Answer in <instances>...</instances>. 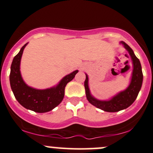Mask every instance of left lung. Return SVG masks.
Returning <instances> with one entry per match:
<instances>
[{"instance_id":"left-lung-1","label":"left lung","mask_w":153,"mask_h":153,"mask_svg":"<svg viewBox=\"0 0 153 153\" xmlns=\"http://www.w3.org/2000/svg\"><path fill=\"white\" fill-rule=\"evenodd\" d=\"M121 44H122L124 48L128 51L133 64V72L131 82L127 88L126 90L121 91L120 93H119L118 94L116 95L108 101H100L91 96L88 88V77L87 75H85L86 78L84 82L85 94H86L88 101L94 106L107 112L119 111L125 109L129 106H131L137 97L139 92L141 89L142 84H143V74L140 60L135 56L133 50L127 44L122 41L121 42Z\"/></svg>"}]
</instances>
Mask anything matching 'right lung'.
<instances>
[{"mask_svg": "<svg viewBox=\"0 0 153 153\" xmlns=\"http://www.w3.org/2000/svg\"><path fill=\"white\" fill-rule=\"evenodd\" d=\"M22 47L13 59L10 66V84L18 102L27 109L37 113H45L52 110L62 102L65 96V88L68 82L75 78L78 71H75L63 78L59 84L50 88L39 90L28 86L23 80L20 72V62L24 48Z\"/></svg>", "mask_w": 153, "mask_h": 153, "instance_id": "obj_1", "label": "right lung"}]
</instances>
